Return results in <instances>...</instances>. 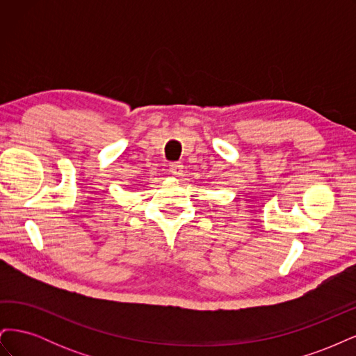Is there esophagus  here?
Returning <instances> with one entry per match:
<instances>
[{
  "label": "esophagus",
  "mask_w": 356,
  "mask_h": 356,
  "mask_svg": "<svg viewBox=\"0 0 356 356\" xmlns=\"http://www.w3.org/2000/svg\"><path fill=\"white\" fill-rule=\"evenodd\" d=\"M182 169H184V165L181 161H172V163H169V172L172 175H181Z\"/></svg>",
  "instance_id": "esophagus-1"
}]
</instances>
